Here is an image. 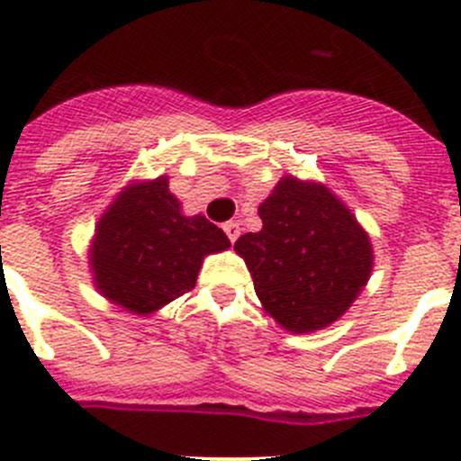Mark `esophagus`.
<instances>
[{
    "label": "esophagus",
    "instance_id": "esophagus-1",
    "mask_svg": "<svg viewBox=\"0 0 461 461\" xmlns=\"http://www.w3.org/2000/svg\"><path fill=\"white\" fill-rule=\"evenodd\" d=\"M222 230H225V234L230 236L231 243H234V240L239 239V236H240V225H239V222H236V221L225 222V225H222Z\"/></svg>",
    "mask_w": 461,
    "mask_h": 461
}]
</instances>
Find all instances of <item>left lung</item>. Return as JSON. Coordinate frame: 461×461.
I'll return each mask as SVG.
<instances>
[{
    "instance_id": "1",
    "label": "left lung",
    "mask_w": 461,
    "mask_h": 461,
    "mask_svg": "<svg viewBox=\"0 0 461 461\" xmlns=\"http://www.w3.org/2000/svg\"><path fill=\"white\" fill-rule=\"evenodd\" d=\"M264 227L234 250L261 304L289 332L328 328L366 286L373 250L341 200L321 184L284 177L259 206Z\"/></svg>"
}]
</instances>
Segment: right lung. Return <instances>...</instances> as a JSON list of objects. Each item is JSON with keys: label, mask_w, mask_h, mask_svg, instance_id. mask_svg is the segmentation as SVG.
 <instances>
[{"label": "right lung", "mask_w": 461, "mask_h": 461, "mask_svg": "<svg viewBox=\"0 0 461 461\" xmlns=\"http://www.w3.org/2000/svg\"><path fill=\"white\" fill-rule=\"evenodd\" d=\"M167 179L129 186L97 222L90 266L95 284L131 313L157 312L195 286L202 259L230 248L204 216H182Z\"/></svg>", "instance_id": "right-lung-1"}]
</instances>
